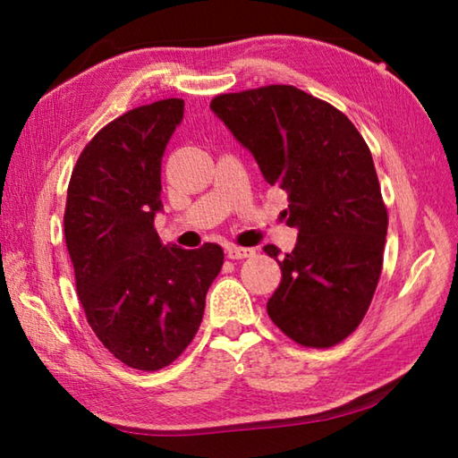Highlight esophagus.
I'll use <instances>...</instances> for the list:
<instances>
[{
  "label": "esophagus",
  "instance_id": "34e87169",
  "mask_svg": "<svg viewBox=\"0 0 458 458\" xmlns=\"http://www.w3.org/2000/svg\"><path fill=\"white\" fill-rule=\"evenodd\" d=\"M254 248H242V246H230L228 248V259L240 260V259H250L254 257Z\"/></svg>",
  "mask_w": 458,
  "mask_h": 458
}]
</instances>
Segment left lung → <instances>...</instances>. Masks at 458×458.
<instances>
[{
  "label": "left lung",
  "instance_id": "left-lung-1",
  "mask_svg": "<svg viewBox=\"0 0 458 458\" xmlns=\"http://www.w3.org/2000/svg\"><path fill=\"white\" fill-rule=\"evenodd\" d=\"M210 108L289 196L286 224L299 230L278 260L281 284L267 311L305 347H331L361 323L382 273L387 212L369 147L353 123L289 84L230 92Z\"/></svg>",
  "mask_w": 458,
  "mask_h": 458
}]
</instances>
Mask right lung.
Segmentation results:
<instances>
[{
    "mask_svg": "<svg viewBox=\"0 0 458 458\" xmlns=\"http://www.w3.org/2000/svg\"><path fill=\"white\" fill-rule=\"evenodd\" d=\"M182 119V98L121 114L84 147L68 183L64 238L84 315L114 358L143 371L190 345L224 265L218 244L164 246L153 226L161 157Z\"/></svg>",
    "mask_w": 458,
    "mask_h": 458,
    "instance_id": "1",
    "label": "right lung"
}]
</instances>
